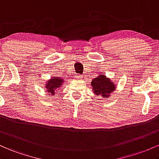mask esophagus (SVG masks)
Instances as JSON below:
<instances>
[{
	"label": "esophagus",
	"instance_id": "esophagus-1",
	"mask_svg": "<svg viewBox=\"0 0 159 159\" xmlns=\"http://www.w3.org/2000/svg\"><path fill=\"white\" fill-rule=\"evenodd\" d=\"M75 78H76V80H81L82 76H80V75H76V76H75Z\"/></svg>",
	"mask_w": 159,
	"mask_h": 159
}]
</instances>
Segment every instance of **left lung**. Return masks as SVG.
I'll list each match as a JSON object with an SVG mask.
<instances>
[{"label":"left lung","instance_id":"8db88e82","mask_svg":"<svg viewBox=\"0 0 159 159\" xmlns=\"http://www.w3.org/2000/svg\"><path fill=\"white\" fill-rule=\"evenodd\" d=\"M91 85L94 93L103 98H108L116 89V85L105 75H99L98 77L94 78Z\"/></svg>","mask_w":159,"mask_h":159}]
</instances>
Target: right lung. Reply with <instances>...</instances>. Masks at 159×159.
<instances>
[{
  "mask_svg": "<svg viewBox=\"0 0 159 159\" xmlns=\"http://www.w3.org/2000/svg\"><path fill=\"white\" fill-rule=\"evenodd\" d=\"M65 81L62 78L57 77V76H52L50 80L46 82V89H47L46 92H50L52 95H54L58 89L64 84Z\"/></svg>",
  "mask_w": 159,
  "mask_h": 159,
  "instance_id": "add662e5",
  "label": "right lung"
}]
</instances>
